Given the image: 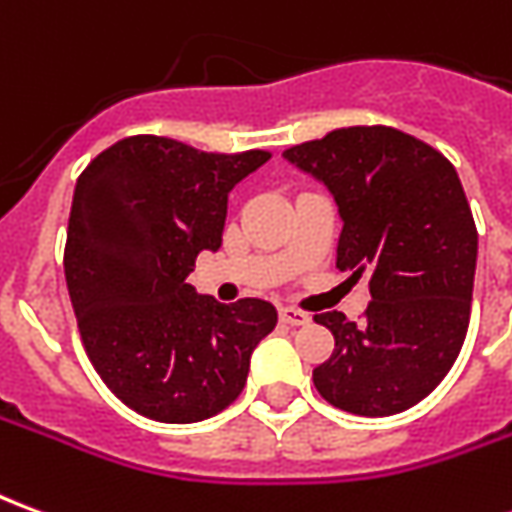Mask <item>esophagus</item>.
<instances>
[{
  "instance_id": "obj_1",
  "label": "esophagus",
  "mask_w": 512,
  "mask_h": 512,
  "mask_svg": "<svg viewBox=\"0 0 512 512\" xmlns=\"http://www.w3.org/2000/svg\"><path fill=\"white\" fill-rule=\"evenodd\" d=\"M279 321L288 323V326H304V323H310V315L296 310V307H279Z\"/></svg>"
}]
</instances>
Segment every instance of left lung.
I'll use <instances>...</instances> for the list:
<instances>
[{
    "label": "left lung",
    "mask_w": 512,
    "mask_h": 512,
    "mask_svg": "<svg viewBox=\"0 0 512 512\" xmlns=\"http://www.w3.org/2000/svg\"><path fill=\"white\" fill-rule=\"evenodd\" d=\"M282 156L332 191L343 219L337 268L367 277L365 323L318 312L334 354L312 370L332 406L389 417L417 406L461 354L472 310L477 227L439 150L389 126L337 128Z\"/></svg>",
    "instance_id": "obj_1"
}]
</instances>
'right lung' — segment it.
Returning a JSON list of instances; mask_svg holds the SVG:
<instances>
[{
    "instance_id": "obj_1",
    "label": "right lung",
    "mask_w": 512,
    "mask_h": 512,
    "mask_svg": "<svg viewBox=\"0 0 512 512\" xmlns=\"http://www.w3.org/2000/svg\"><path fill=\"white\" fill-rule=\"evenodd\" d=\"M268 158L139 134L106 147L76 180L65 282L84 351L136 414L175 425L219 414L274 332V304H222L186 282L197 255L222 246L227 194Z\"/></svg>"
}]
</instances>
